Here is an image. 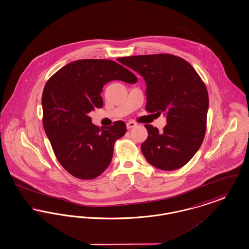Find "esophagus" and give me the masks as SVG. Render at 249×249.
I'll use <instances>...</instances> for the list:
<instances>
[{
  "label": "esophagus",
  "instance_id": "1",
  "mask_svg": "<svg viewBox=\"0 0 249 249\" xmlns=\"http://www.w3.org/2000/svg\"><path fill=\"white\" fill-rule=\"evenodd\" d=\"M126 125H127L128 129H132V128H134L136 126V123L133 122V121H129V122H127Z\"/></svg>",
  "mask_w": 249,
  "mask_h": 249
}]
</instances>
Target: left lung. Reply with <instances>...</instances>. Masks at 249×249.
Segmentation results:
<instances>
[{
	"mask_svg": "<svg viewBox=\"0 0 249 249\" xmlns=\"http://www.w3.org/2000/svg\"><path fill=\"white\" fill-rule=\"evenodd\" d=\"M118 61L144 78L146 110L166 117L162 132L145 125L148 135L141 150L146 161L165 171L182 167L199 149L206 132L209 95L201 78L187 61L172 54Z\"/></svg>",
	"mask_w": 249,
	"mask_h": 249,
	"instance_id": "1",
	"label": "left lung"
}]
</instances>
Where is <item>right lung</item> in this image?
Listing matches in <instances>:
<instances>
[{
    "instance_id": "1",
    "label": "right lung",
    "mask_w": 249,
    "mask_h": 249,
    "mask_svg": "<svg viewBox=\"0 0 249 249\" xmlns=\"http://www.w3.org/2000/svg\"><path fill=\"white\" fill-rule=\"evenodd\" d=\"M115 80L131 84L137 78L115 61L84 59L64 66L45 86V132L61 165L78 178L101 175L112 161L116 140L127 131L123 121L100 129L89 117L103 107V86Z\"/></svg>"
}]
</instances>
